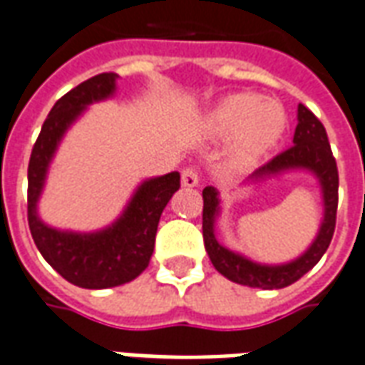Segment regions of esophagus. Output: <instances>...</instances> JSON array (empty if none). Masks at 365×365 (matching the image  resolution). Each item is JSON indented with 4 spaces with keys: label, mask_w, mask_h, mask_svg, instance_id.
<instances>
[{
    "label": "esophagus",
    "mask_w": 365,
    "mask_h": 365,
    "mask_svg": "<svg viewBox=\"0 0 365 365\" xmlns=\"http://www.w3.org/2000/svg\"><path fill=\"white\" fill-rule=\"evenodd\" d=\"M180 180H182V187L195 188L198 187V182H200V175H198V170L192 169V167H187V169L182 170V177H180Z\"/></svg>",
    "instance_id": "1"
}]
</instances>
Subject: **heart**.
<instances>
[{
    "label": "heart",
    "mask_w": 365,
    "mask_h": 365,
    "mask_svg": "<svg viewBox=\"0 0 365 365\" xmlns=\"http://www.w3.org/2000/svg\"><path fill=\"white\" fill-rule=\"evenodd\" d=\"M206 125L214 135H234L232 165L250 167L277 143L287 125L283 106L255 94H232L210 113Z\"/></svg>",
    "instance_id": "heart-1"
}]
</instances>
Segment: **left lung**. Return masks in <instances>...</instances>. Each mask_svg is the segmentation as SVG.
<instances>
[{"mask_svg": "<svg viewBox=\"0 0 365 365\" xmlns=\"http://www.w3.org/2000/svg\"><path fill=\"white\" fill-rule=\"evenodd\" d=\"M297 129H294L293 143L287 151L273 157L269 163L253 170L247 180H263V178L277 177L287 170H311L319 178L322 188V202H324V218L320 224L319 234L309 250L301 257L281 263V265H263L247 259L236 252H230L228 247L216 240L214 224L220 214L218 190L214 187H206L202 190L204 208H202V236L204 247L208 252L212 265L224 277L234 281L237 285L257 287V289H283L293 285L294 281L311 271L330 245L336 226V208H338V169L336 159L332 157V149L328 143V135L324 125L314 113L299 104L297 110Z\"/></svg>", "mask_w": 365, "mask_h": 365, "instance_id": "left-lung-1", "label": "left lung"}]
</instances>
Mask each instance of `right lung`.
Wrapping results in <instances>:
<instances>
[{
    "mask_svg": "<svg viewBox=\"0 0 365 365\" xmlns=\"http://www.w3.org/2000/svg\"><path fill=\"white\" fill-rule=\"evenodd\" d=\"M115 78V72L92 76L53 106L33 145L27 170V218L35 245L56 273L82 289L123 285L145 271L153 255L155 234L163 210L180 188L177 170L147 178L137 187L123 214L112 226L90 234L54 230L38 218V196L61 139L88 106L113 96Z\"/></svg>",
    "mask_w": 365,
    "mask_h": 365,
    "instance_id": "add662e5",
    "label": "right lung"
}]
</instances>
